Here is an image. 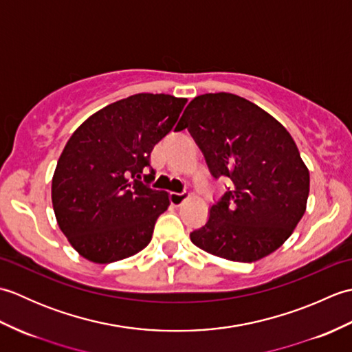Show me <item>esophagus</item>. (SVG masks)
I'll use <instances>...</instances> for the list:
<instances>
[{
  "mask_svg": "<svg viewBox=\"0 0 352 352\" xmlns=\"http://www.w3.org/2000/svg\"><path fill=\"white\" fill-rule=\"evenodd\" d=\"M189 198V195L186 192H182V193H178V192H170L169 193V201H170V204L172 206H175V207H178V206H182L186 199Z\"/></svg>",
  "mask_w": 352,
  "mask_h": 352,
  "instance_id": "esophagus-1",
  "label": "esophagus"
}]
</instances>
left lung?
<instances>
[{"mask_svg": "<svg viewBox=\"0 0 352 352\" xmlns=\"http://www.w3.org/2000/svg\"><path fill=\"white\" fill-rule=\"evenodd\" d=\"M188 129L214 178L228 189L192 231L198 248L251 263L278 250L301 221L310 175L289 131L263 109L233 94L195 96L177 125Z\"/></svg>", "mask_w": 352, "mask_h": 352, "instance_id": "left-lung-1", "label": "left lung"}]
</instances>
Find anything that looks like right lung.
I'll return each instance as SVG.
<instances>
[{
	"label": "right lung",
	"mask_w": 352,
	"mask_h": 352,
	"mask_svg": "<svg viewBox=\"0 0 352 352\" xmlns=\"http://www.w3.org/2000/svg\"><path fill=\"white\" fill-rule=\"evenodd\" d=\"M186 102L136 94L98 110L72 133L57 162L51 198L58 227L80 256L111 263L151 242L169 197L143 183L155 174L149 155Z\"/></svg>",
	"instance_id": "obj_1"
}]
</instances>
